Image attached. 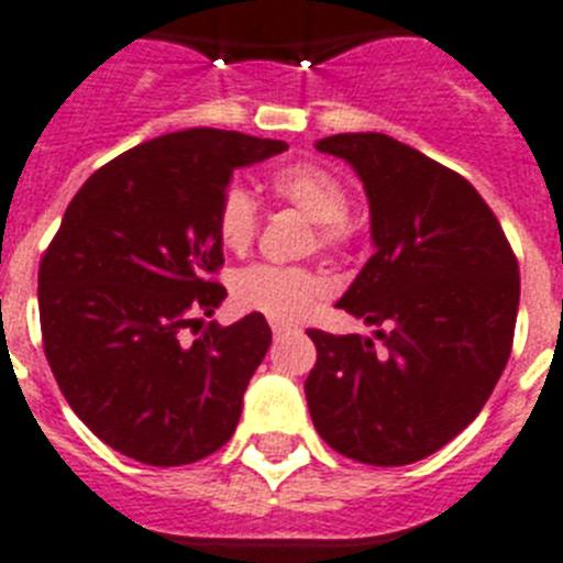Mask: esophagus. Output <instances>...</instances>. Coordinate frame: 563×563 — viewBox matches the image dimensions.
<instances>
[{"label":"esophagus","instance_id":"obj_1","mask_svg":"<svg viewBox=\"0 0 563 563\" xmlns=\"http://www.w3.org/2000/svg\"><path fill=\"white\" fill-rule=\"evenodd\" d=\"M288 331H295V325H288V322H272V334L280 340L283 334H288Z\"/></svg>","mask_w":563,"mask_h":563}]
</instances>
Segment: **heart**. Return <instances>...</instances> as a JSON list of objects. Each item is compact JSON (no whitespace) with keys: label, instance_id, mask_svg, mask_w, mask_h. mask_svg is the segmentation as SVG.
I'll list each match as a JSON object with an SVG mask.
<instances>
[{"label":"heart","instance_id":"1","mask_svg":"<svg viewBox=\"0 0 563 563\" xmlns=\"http://www.w3.org/2000/svg\"><path fill=\"white\" fill-rule=\"evenodd\" d=\"M272 192L288 207L300 209L314 221L317 243L322 249L349 246L354 227L349 221V189L345 180L314 161H297L280 166L272 175ZM261 223L257 200L241 184H229L214 209V232L229 252H243L252 246ZM329 280L306 266H275L252 263L234 272L232 300L243 311H257L268 320H297L325 295Z\"/></svg>","mask_w":563,"mask_h":563}]
</instances>
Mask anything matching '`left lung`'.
<instances>
[{
	"instance_id": "8db88e82",
	"label": "left lung",
	"mask_w": 563,
	"mask_h": 563,
	"mask_svg": "<svg viewBox=\"0 0 563 563\" xmlns=\"http://www.w3.org/2000/svg\"><path fill=\"white\" fill-rule=\"evenodd\" d=\"M354 166L376 252L336 309L383 340L311 329L306 379L317 433L354 462L394 467L437 453L485 408L518 314V263L482 195L383 133L317 141Z\"/></svg>"
}]
</instances>
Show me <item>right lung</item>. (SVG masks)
<instances>
[{
    "label": "right lung",
    "mask_w": 563,
    "mask_h": 563,
    "mask_svg": "<svg viewBox=\"0 0 563 563\" xmlns=\"http://www.w3.org/2000/svg\"><path fill=\"white\" fill-rule=\"evenodd\" d=\"M288 150L234 130L144 141L85 180L38 266L42 340L58 388L112 451L155 467L192 464L232 439L272 329L252 311L212 317L227 288L214 209L238 166Z\"/></svg>",
    "instance_id": "1"
}]
</instances>
